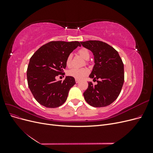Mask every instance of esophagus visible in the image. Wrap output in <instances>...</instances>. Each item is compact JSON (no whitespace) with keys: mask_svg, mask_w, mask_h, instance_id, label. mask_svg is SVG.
Returning a JSON list of instances; mask_svg holds the SVG:
<instances>
[{"mask_svg":"<svg viewBox=\"0 0 153 153\" xmlns=\"http://www.w3.org/2000/svg\"><path fill=\"white\" fill-rule=\"evenodd\" d=\"M75 82H76V84H78V83H79V82H80V80H78V79H75Z\"/></svg>","mask_w":153,"mask_h":153,"instance_id":"1","label":"esophagus"}]
</instances>
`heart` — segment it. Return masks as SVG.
<instances>
[{
  "label": "heart",
  "mask_w": 153,
  "mask_h": 153,
  "mask_svg": "<svg viewBox=\"0 0 153 153\" xmlns=\"http://www.w3.org/2000/svg\"><path fill=\"white\" fill-rule=\"evenodd\" d=\"M78 53L80 56L84 59L85 60H88L90 57V52L86 48H81L80 50H78ZM71 59L72 55L69 54L66 61V66L69 67L71 66ZM89 73V70L86 68H72L70 70H69L68 74L69 76H72L73 78H76V79L81 80L83 78H84L85 76H87Z\"/></svg>",
  "instance_id": "heart-1"
}]
</instances>
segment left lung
<instances>
[{
	"mask_svg": "<svg viewBox=\"0 0 153 153\" xmlns=\"http://www.w3.org/2000/svg\"><path fill=\"white\" fill-rule=\"evenodd\" d=\"M94 55V65L89 77L97 80L91 82L84 92L86 102L94 107H104L117 98L124 80V64L119 53L113 47L100 41L80 42Z\"/></svg>",
	"mask_w": 153,
	"mask_h": 153,
	"instance_id": "8db88e82",
	"label": "left lung"
}]
</instances>
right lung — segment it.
<instances>
[{
    "label": "right lung",
    "mask_w": 153,
    "mask_h": 153,
    "mask_svg": "<svg viewBox=\"0 0 153 153\" xmlns=\"http://www.w3.org/2000/svg\"><path fill=\"white\" fill-rule=\"evenodd\" d=\"M78 47H81L78 41H50L30 59L27 82L34 98L41 105L56 108L66 101L69 90L76 84L75 78L66 76L64 81H57L55 76L64 73L68 56Z\"/></svg>",
    "instance_id": "obj_1"
}]
</instances>
